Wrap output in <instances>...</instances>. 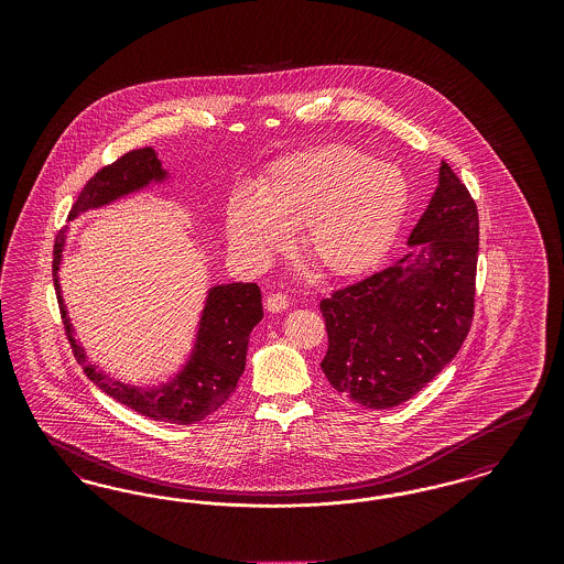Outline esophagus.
Masks as SVG:
<instances>
[{
  "mask_svg": "<svg viewBox=\"0 0 564 564\" xmlns=\"http://www.w3.org/2000/svg\"><path fill=\"white\" fill-rule=\"evenodd\" d=\"M267 308H269L270 313H281V311H285L288 308V295L281 294V292H276V294L267 295Z\"/></svg>",
  "mask_w": 564,
  "mask_h": 564,
  "instance_id": "34e87169",
  "label": "esophagus"
}]
</instances>
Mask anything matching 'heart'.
Returning <instances> with one entry per match:
<instances>
[{"label":"heart","mask_w":564,"mask_h":564,"mask_svg":"<svg viewBox=\"0 0 564 564\" xmlns=\"http://www.w3.org/2000/svg\"><path fill=\"white\" fill-rule=\"evenodd\" d=\"M408 205V182L389 162L347 145L288 154L270 164L258 194L230 196L226 232L249 264L285 251L300 228V249L323 276L350 279L378 264Z\"/></svg>","instance_id":"heart-1"}]
</instances>
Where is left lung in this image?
<instances>
[{
	"label": "left lung",
	"mask_w": 564,
	"mask_h": 564,
	"mask_svg": "<svg viewBox=\"0 0 564 564\" xmlns=\"http://www.w3.org/2000/svg\"><path fill=\"white\" fill-rule=\"evenodd\" d=\"M387 269L319 302L322 370L350 402L387 410L427 387L465 343L476 308L478 207L448 162L410 239Z\"/></svg>",
	"instance_id": "obj_1"
}]
</instances>
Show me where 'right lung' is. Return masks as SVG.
Here are the masks:
<instances>
[{
    "instance_id": "add662e5",
    "label": "right lung",
    "mask_w": 564,
    "mask_h": 564,
    "mask_svg": "<svg viewBox=\"0 0 564 564\" xmlns=\"http://www.w3.org/2000/svg\"><path fill=\"white\" fill-rule=\"evenodd\" d=\"M161 161L150 148H139L122 154L118 161L101 166L82 188L78 200L74 203L69 219L90 207L106 205L109 200L145 186L150 180H161ZM65 242V232L61 230L54 239L53 276L61 319L65 325L67 340L74 350V357L84 366L86 376L109 398L122 405H129L137 414L152 421L192 425L217 412L237 389V382L245 370L247 343L251 329L262 322V292L256 283H232L219 285L209 292V300L200 319L198 340L194 355L184 372L171 384L161 389H134L118 380L101 375L95 366L86 364L84 350L72 336V325L67 322V311L61 300L56 270L61 262V251Z\"/></svg>"
}]
</instances>
